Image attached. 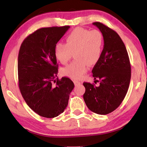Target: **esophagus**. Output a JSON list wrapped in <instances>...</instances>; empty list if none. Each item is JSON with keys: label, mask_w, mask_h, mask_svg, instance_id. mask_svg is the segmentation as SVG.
<instances>
[{"label": "esophagus", "mask_w": 147, "mask_h": 147, "mask_svg": "<svg viewBox=\"0 0 147 147\" xmlns=\"http://www.w3.org/2000/svg\"><path fill=\"white\" fill-rule=\"evenodd\" d=\"M73 82H74V85H75V86H78V85H79L80 84V82H79L78 80H74Z\"/></svg>", "instance_id": "esophagus-1"}]
</instances>
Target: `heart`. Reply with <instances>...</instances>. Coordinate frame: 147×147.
I'll list each match as a JSON object with an SVG mask.
<instances>
[{
    "mask_svg": "<svg viewBox=\"0 0 147 147\" xmlns=\"http://www.w3.org/2000/svg\"><path fill=\"white\" fill-rule=\"evenodd\" d=\"M66 43H58L54 49L56 58L62 65H66L74 55L75 59L61 70L63 76L72 79L81 78L88 69L99 61L104 49V37L97 30L78 28L65 39Z\"/></svg>",
    "mask_w": 147,
    "mask_h": 147,
    "instance_id": "b5f03b06",
    "label": "heart"
}]
</instances>
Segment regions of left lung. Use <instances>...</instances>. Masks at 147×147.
<instances>
[{"mask_svg": "<svg viewBox=\"0 0 147 147\" xmlns=\"http://www.w3.org/2000/svg\"><path fill=\"white\" fill-rule=\"evenodd\" d=\"M104 37V49L99 61L92 70L100 85L84 82V100L93 112L106 115L120 106L127 93L131 78V65L126 47L120 36L104 24L93 23Z\"/></svg>", "mask_w": 147, "mask_h": 147, "instance_id": "1", "label": "left lung"}]
</instances>
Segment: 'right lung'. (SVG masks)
<instances>
[{"label": "right lung", "mask_w": 147, "mask_h": 147, "mask_svg": "<svg viewBox=\"0 0 147 147\" xmlns=\"http://www.w3.org/2000/svg\"><path fill=\"white\" fill-rule=\"evenodd\" d=\"M69 26L37 30L24 39L18 56L19 87L26 103L34 112L54 118L67 108L74 85L67 77L59 80L54 49Z\"/></svg>", "instance_id": "add662e5"}]
</instances>
